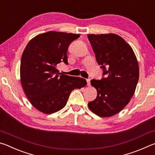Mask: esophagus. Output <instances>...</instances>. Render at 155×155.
I'll return each instance as SVG.
<instances>
[{"label":"esophagus","mask_w":155,"mask_h":155,"mask_svg":"<svg viewBox=\"0 0 155 155\" xmlns=\"http://www.w3.org/2000/svg\"><path fill=\"white\" fill-rule=\"evenodd\" d=\"M87 85L90 86V78H87Z\"/></svg>","instance_id":"34e87169"}]
</instances>
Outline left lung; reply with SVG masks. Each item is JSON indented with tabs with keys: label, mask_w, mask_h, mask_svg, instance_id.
Here are the masks:
<instances>
[{
	"label": "left lung",
	"mask_w": 155,
	"mask_h": 155,
	"mask_svg": "<svg viewBox=\"0 0 155 155\" xmlns=\"http://www.w3.org/2000/svg\"><path fill=\"white\" fill-rule=\"evenodd\" d=\"M87 38L105 75L91 81L98 94L88 107L100 117L112 116L124 108L135 93L140 73L137 60L129 44L116 34H90Z\"/></svg>",
	"instance_id": "obj_1"
}]
</instances>
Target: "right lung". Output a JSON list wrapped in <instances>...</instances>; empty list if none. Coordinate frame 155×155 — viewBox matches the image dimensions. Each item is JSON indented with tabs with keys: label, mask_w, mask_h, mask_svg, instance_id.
I'll return each mask as SVG.
<instances>
[{
	"label": "right lung",
	"mask_w": 155,
	"mask_h": 155,
	"mask_svg": "<svg viewBox=\"0 0 155 155\" xmlns=\"http://www.w3.org/2000/svg\"><path fill=\"white\" fill-rule=\"evenodd\" d=\"M78 34L48 31L31 40L23 52L20 80L26 96L39 111L51 114L64 108L71 91L87 85L83 78L62 74L56 67L68 64L67 52Z\"/></svg>",
	"instance_id": "right-lung-1"
}]
</instances>
